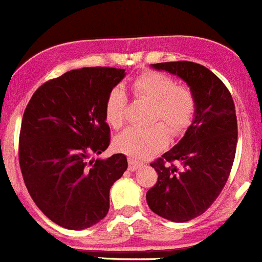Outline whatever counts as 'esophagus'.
Segmentation results:
<instances>
[{
	"instance_id": "1",
	"label": "esophagus",
	"mask_w": 262,
	"mask_h": 262,
	"mask_svg": "<svg viewBox=\"0 0 262 262\" xmlns=\"http://www.w3.org/2000/svg\"><path fill=\"white\" fill-rule=\"evenodd\" d=\"M140 166H142V163H139V161H136V160L134 159H128V169L131 172L136 170V169L140 168Z\"/></svg>"
}]
</instances>
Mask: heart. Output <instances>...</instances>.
I'll return each instance as SVG.
<instances>
[{"label":"heart","instance_id":"obj_1","mask_svg":"<svg viewBox=\"0 0 262 262\" xmlns=\"http://www.w3.org/2000/svg\"><path fill=\"white\" fill-rule=\"evenodd\" d=\"M134 97L151 103L148 128H128L114 140L117 151L131 159L143 160L157 154L168 144L169 134L180 136L193 123L196 110V98L187 85L176 84L166 73L148 71L134 78L129 84ZM127 111L126 94L115 88L105 103V119L113 128L124 124ZM162 124L160 125L159 123Z\"/></svg>","mask_w":262,"mask_h":262}]
</instances>
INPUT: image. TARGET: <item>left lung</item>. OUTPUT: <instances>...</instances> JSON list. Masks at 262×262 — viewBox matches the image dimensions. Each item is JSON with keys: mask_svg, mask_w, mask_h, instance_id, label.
Returning a JSON list of instances; mask_svg holds the SVG:
<instances>
[{"mask_svg": "<svg viewBox=\"0 0 262 262\" xmlns=\"http://www.w3.org/2000/svg\"><path fill=\"white\" fill-rule=\"evenodd\" d=\"M193 89V123L170 151L151 164L157 182L147 191L149 209L182 223L202 215L223 190L236 154L237 120L230 90L206 67L193 61L152 64Z\"/></svg>", "mask_w": 262, "mask_h": 262, "instance_id": "left-lung-1", "label": "left lung"}]
</instances>
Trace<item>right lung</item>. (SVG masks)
I'll list each match as a JSON object with an SVG mask.
<instances>
[{"label": "right lung", "instance_id": "add662e5", "mask_svg": "<svg viewBox=\"0 0 262 262\" xmlns=\"http://www.w3.org/2000/svg\"><path fill=\"white\" fill-rule=\"evenodd\" d=\"M124 76V69L107 67L73 69L41 85L25 110L23 180L40 211L64 228L84 230L102 221L111 186L127 169L123 154L90 159L110 144L105 103Z\"/></svg>", "mask_w": 262, "mask_h": 262}]
</instances>
